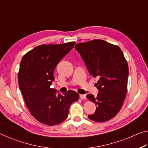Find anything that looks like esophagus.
<instances>
[{
	"label": "esophagus",
	"instance_id": "esophagus-1",
	"mask_svg": "<svg viewBox=\"0 0 148 148\" xmlns=\"http://www.w3.org/2000/svg\"><path fill=\"white\" fill-rule=\"evenodd\" d=\"M79 98L81 100H84V99H86V95L85 94H80Z\"/></svg>",
	"mask_w": 148,
	"mask_h": 148
}]
</instances>
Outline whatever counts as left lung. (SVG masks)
Here are the masks:
<instances>
[{
  "label": "left lung",
  "mask_w": 148,
  "mask_h": 148,
  "mask_svg": "<svg viewBox=\"0 0 148 148\" xmlns=\"http://www.w3.org/2000/svg\"><path fill=\"white\" fill-rule=\"evenodd\" d=\"M75 50L81 55L91 75L98 77V93L87 98L96 103V111L90 119L105 122L121 110L127 92L129 66L121 48L103 40L78 43Z\"/></svg>",
  "instance_id": "8db88e82"
}]
</instances>
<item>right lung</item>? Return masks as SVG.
Masks as SVG:
<instances>
[{
    "mask_svg": "<svg viewBox=\"0 0 148 148\" xmlns=\"http://www.w3.org/2000/svg\"><path fill=\"white\" fill-rule=\"evenodd\" d=\"M75 44L42 45L21 59L18 77L19 89L31 114L45 125L54 126L64 121L71 104L79 98L75 91L61 94L50 87L56 67Z\"/></svg>",
    "mask_w": 148,
    "mask_h": 148,
    "instance_id": "1",
    "label": "right lung"
}]
</instances>
